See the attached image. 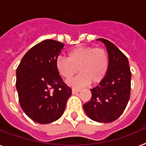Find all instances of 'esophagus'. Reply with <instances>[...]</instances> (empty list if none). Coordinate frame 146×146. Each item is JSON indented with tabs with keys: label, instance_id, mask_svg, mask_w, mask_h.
Listing matches in <instances>:
<instances>
[{
	"label": "esophagus",
	"instance_id": "1",
	"mask_svg": "<svg viewBox=\"0 0 146 146\" xmlns=\"http://www.w3.org/2000/svg\"><path fill=\"white\" fill-rule=\"evenodd\" d=\"M78 92H79V89H76V88H73L72 89V93H73V94H75L78 93Z\"/></svg>",
	"mask_w": 146,
	"mask_h": 146
}]
</instances>
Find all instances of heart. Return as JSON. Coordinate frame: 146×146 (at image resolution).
Returning <instances> with one entry per match:
<instances>
[{
	"mask_svg": "<svg viewBox=\"0 0 146 146\" xmlns=\"http://www.w3.org/2000/svg\"><path fill=\"white\" fill-rule=\"evenodd\" d=\"M109 55L105 48L92 46H77L67 53V58L58 57L55 65L59 74L70 79L79 71L80 74L68 81L75 88H82L90 82L98 83L106 76L109 69Z\"/></svg>",
	"mask_w": 146,
	"mask_h": 146,
	"instance_id": "obj_1",
	"label": "heart"
}]
</instances>
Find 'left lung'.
<instances>
[{
	"mask_svg": "<svg viewBox=\"0 0 146 146\" xmlns=\"http://www.w3.org/2000/svg\"><path fill=\"white\" fill-rule=\"evenodd\" d=\"M109 55V69L99 85L91 89L92 98L83 105L85 113L92 120L110 123L120 117L131 96V73L128 59L117 46L105 39Z\"/></svg>",
	"mask_w": 146,
	"mask_h": 146,
	"instance_id": "1",
	"label": "left lung"
}]
</instances>
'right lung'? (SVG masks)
Here are the masks:
<instances>
[{"mask_svg": "<svg viewBox=\"0 0 146 146\" xmlns=\"http://www.w3.org/2000/svg\"><path fill=\"white\" fill-rule=\"evenodd\" d=\"M64 44L46 40L27 52L16 70L20 106L32 120L48 124L61 117L72 90L64 82L55 62Z\"/></svg>", "mask_w": 146, "mask_h": 146, "instance_id": "right-lung-1", "label": "right lung"}]
</instances>
